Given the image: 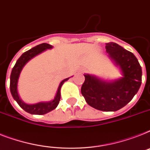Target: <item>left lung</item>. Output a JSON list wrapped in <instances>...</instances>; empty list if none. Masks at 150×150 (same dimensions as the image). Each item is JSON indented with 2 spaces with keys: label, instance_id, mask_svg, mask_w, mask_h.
I'll list each match as a JSON object with an SVG mask.
<instances>
[{
  "label": "left lung",
  "instance_id": "1",
  "mask_svg": "<svg viewBox=\"0 0 150 150\" xmlns=\"http://www.w3.org/2000/svg\"><path fill=\"white\" fill-rule=\"evenodd\" d=\"M107 53L119 67L122 77L105 81L85 74L81 92L90 106L105 112H115L129 103L140 88L142 68L132 52L114 42L106 43Z\"/></svg>",
  "mask_w": 150,
  "mask_h": 150
}]
</instances>
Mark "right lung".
Masks as SVG:
<instances>
[{"label":"right lung","mask_w":150,"mask_h":150,"mask_svg":"<svg viewBox=\"0 0 150 150\" xmlns=\"http://www.w3.org/2000/svg\"><path fill=\"white\" fill-rule=\"evenodd\" d=\"M53 46L49 44L43 43L38 45L32 47L31 49L21 54L20 58H18L16 62L14 68L12 69L11 77H10V90L14 100L18 103L21 108H22L25 112L31 113L33 115H44L46 113L49 112L51 111L54 110L56 107L58 106L59 101L61 98V88L64 84V81L69 80V78L65 79L61 81L58 86V90L56 92L54 99L49 102H40V103H35V104H27L24 103L22 99L20 98V96L18 92V82L19 76L24 66L31 60V58L35 57L38 54H41V52H45L47 49H51Z\"/></svg>","instance_id":"right-lung-1"}]
</instances>
